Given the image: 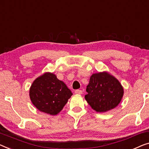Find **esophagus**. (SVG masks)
<instances>
[{
    "mask_svg": "<svg viewBox=\"0 0 149 149\" xmlns=\"http://www.w3.org/2000/svg\"><path fill=\"white\" fill-rule=\"evenodd\" d=\"M82 90H76L75 91V94H82Z\"/></svg>",
    "mask_w": 149,
    "mask_h": 149,
    "instance_id": "obj_1",
    "label": "esophagus"
}]
</instances>
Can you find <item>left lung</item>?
Masks as SVG:
<instances>
[{"instance_id": "1", "label": "left lung", "mask_w": 149, "mask_h": 149, "mask_svg": "<svg viewBox=\"0 0 149 149\" xmlns=\"http://www.w3.org/2000/svg\"><path fill=\"white\" fill-rule=\"evenodd\" d=\"M85 99L93 110L105 112L118 105L124 95L123 86L107 72L93 74L87 86Z\"/></svg>"}]
</instances>
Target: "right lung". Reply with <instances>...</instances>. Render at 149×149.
Here are the masks:
<instances>
[{
    "label": "right lung",
    "mask_w": 149,
    "mask_h": 149,
    "mask_svg": "<svg viewBox=\"0 0 149 149\" xmlns=\"http://www.w3.org/2000/svg\"><path fill=\"white\" fill-rule=\"evenodd\" d=\"M72 94L65 83L51 72L37 77L29 90L33 105L41 112L51 115L60 112Z\"/></svg>",
    "instance_id": "right-lung-1"
}]
</instances>
